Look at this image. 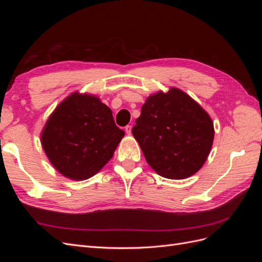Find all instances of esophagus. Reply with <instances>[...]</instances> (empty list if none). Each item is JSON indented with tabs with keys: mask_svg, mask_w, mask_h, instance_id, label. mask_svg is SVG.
Listing matches in <instances>:
<instances>
[{
	"mask_svg": "<svg viewBox=\"0 0 262 262\" xmlns=\"http://www.w3.org/2000/svg\"><path fill=\"white\" fill-rule=\"evenodd\" d=\"M131 125H125L124 126V131H125V133L126 134H131Z\"/></svg>",
	"mask_w": 262,
	"mask_h": 262,
	"instance_id": "34e87169",
	"label": "esophagus"
}]
</instances>
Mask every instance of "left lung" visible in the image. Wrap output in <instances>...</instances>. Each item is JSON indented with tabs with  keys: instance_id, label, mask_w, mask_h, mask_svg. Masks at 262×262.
<instances>
[{
	"instance_id": "8db88e82",
	"label": "left lung",
	"mask_w": 262,
	"mask_h": 262,
	"mask_svg": "<svg viewBox=\"0 0 262 262\" xmlns=\"http://www.w3.org/2000/svg\"><path fill=\"white\" fill-rule=\"evenodd\" d=\"M132 134L158 175L185 179L199 170L210 153L214 129L209 115L184 92L149 96Z\"/></svg>"
}]
</instances>
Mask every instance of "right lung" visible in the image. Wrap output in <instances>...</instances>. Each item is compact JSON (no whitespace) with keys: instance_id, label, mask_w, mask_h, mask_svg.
I'll return each mask as SVG.
<instances>
[{"instance_id":"obj_1","label":"right lung","mask_w":262,"mask_h":262,"mask_svg":"<svg viewBox=\"0 0 262 262\" xmlns=\"http://www.w3.org/2000/svg\"><path fill=\"white\" fill-rule=\"evenodd\" d=\"M123 137L110 108L97 97L75 93L47 121L41 143L63 176L84 180L104 167Z\"/></svg>"}]
</instances>
